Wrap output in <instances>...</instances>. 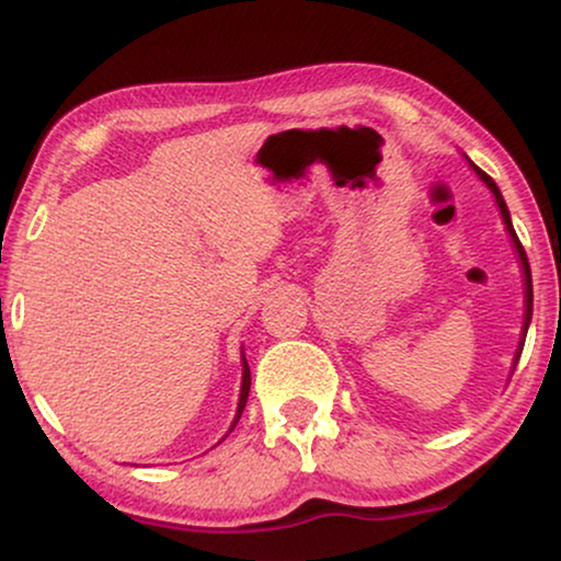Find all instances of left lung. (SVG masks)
I'll return each instance as SVG.
<instances>
[{
  "instance_id": "8db88e82",
  "label": "left lung",
  "mask_w": 561,
  "mask_h": 561,
  "mask_svg": "<svg viewBox=\"0 0 561 561\" xmlns=\"http://www.w3.org/2000/svg\"><path fill=\"white\" fill-rule=\"evenodd\" d=\"M474 171H478V176L482 179V182H485L488 186H491V192L495 195V203H499V208H501V216H504V224H506L508 234H512V240H514V248H517V253H519V261H523V272H525V302H527V313H525V332H527V324H530V317H533V279H530V263H527V255H525L523 242H519V240H517V234H514L512 218H508L506 203H504V197H501L499 186H495L493 179L488 176L485 171H480L478 165H474ZM523 345H525V343H523Z\"/></svg>"
}]
</instances>
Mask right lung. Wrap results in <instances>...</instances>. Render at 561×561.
I'll use <instances>...</instances> for the list:
<instances>
[{"label":"right lung","mask_w":561,"mask_h":561,"mask_svg":"<svg viewBox=\"0 0 561 561\" xmlns=\"http://www.w3.org/2000/svg\"><path fill=\"white\" fill-rule=\"evenodd\" d=\"M242 362H244V358H242ZM248 392H250V366H248V362H244V369H242V390H240V403H237V416H234V424L240 422L244 403H248ZM234 424H231V430H234Z\"/></svg>","instance_id":"add662e5"}]
</instances>
